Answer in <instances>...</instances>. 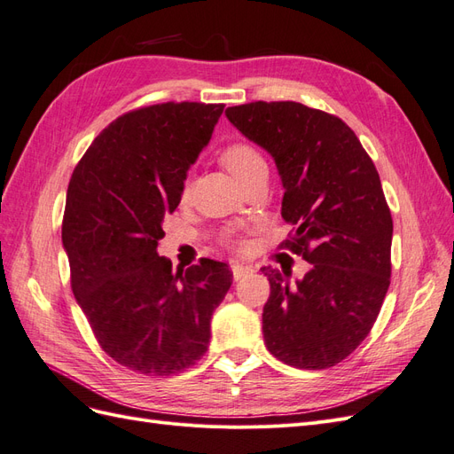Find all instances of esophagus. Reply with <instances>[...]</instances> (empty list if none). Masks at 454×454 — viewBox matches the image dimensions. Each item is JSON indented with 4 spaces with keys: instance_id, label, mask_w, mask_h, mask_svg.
Segmentation results:
<instances>
[{
    "instance_id": "1",
    "label": "esophagus",
    "mask_w": 454,
    "mask_h": 454,
    "mask_svg": "<svg viewBox=\"0 0 454 454\" xmlns=\"http://www.w3.org/2000/svg\"><path fill=\"white\" fill-rule=\"evenodd\" d=\"M231 270H232V278L235 280H240L244 277H248V274L254 272V269L250 265H244V263H231Z\"/></svg>"
}]
</instances>
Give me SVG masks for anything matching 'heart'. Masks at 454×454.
I'll use <instances>...</instances> for the list:
<instances>
[{
	"instance_id": "obj_1",
	"label": "heart",
	"mask_w": 454,
	"mask_h": 454,
	"mask_svg": "<svg viewBox=\"0 0 454 454\" xmlns=\"http://www.w3.org/2000/svg\"><path fill=\"white\" fill-rule=\"evenodd\" d=\"M219 160H222L223 167L240 180L248 172H252L254 168L261 167V164H265L263 155L259 153L257 147L252 145L250 142H244V140H235V142H229L227 145H223V149L219 151ZM189 191V184L184 185V195H187ZM223 240L232 246V248H244L246 240L239 235V232H225Z\"/></svg>"
}]
</instances>
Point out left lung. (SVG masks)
<instances>
[{
    "instance_id": "8db88e82",
    "label": "left lung",
    "mask_w": 454,
    "mask_h": 454,
    "mask_svg": "<svg viewBox=\"0 0 454 454\" xmlns=\"http://www.w3.org/2000/svg\"><path fill=\"white\" fill-rule=\"evenodd\" d=\"M225 115L277 162L294 225L280 248L310 265L295 284L261 269L265 345L297 369L333 367L369 335L390 286L394 225L379 172L347 122L322 109L259 100Z\"/></svg>"
}]
</instances>
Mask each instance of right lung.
Here are the masks:
<instances>
[{
    "label": "right lung",
    "instance_id": "1",
    "mask_svg": "<svg viewBox=\"0 0 454 454\" xmlns=\"http://www.w3.org/2000/svg\"><path fill=\"white\" fill-rule=\"evenodd\" d=\"M223 104L164 102L122 114L96 136L67 185L62 242L72 292L100 348L142 375L195 365L232 284L227 263L202 257L172 270L157 254L162 219L210 142Z\"/></svg>",
    "mask_w": 454,
    "mask_h": 454
}]
</instances>
